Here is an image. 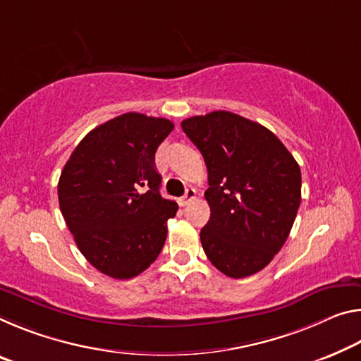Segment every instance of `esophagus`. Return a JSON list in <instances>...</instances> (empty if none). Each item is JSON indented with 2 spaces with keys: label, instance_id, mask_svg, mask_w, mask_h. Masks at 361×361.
Wrapping results in <instances>:
<instances>
[{
  "label": "esophagus",
  "instance_id": "esophagus-1",
  "mask_svg": "<svg viewBox=\"0 0 361 361\" xmlns=\"http://www.w3.org/2000/svg\"><path fill=\"white\" fill-rule=\"evenodd\" d=\"M194 197H196V190H194V188H188L185 196H183L180 201L183 205H186V204H190Z\"/></svg>",
  "mask_w": 361,
  "mask_h": 361
}]
</instances>
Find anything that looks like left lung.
Segmentation results:
<instances>
[{
    "label": "left lung",
    "instance_id": "8db88e82",
    "mask_svg": "<svg viewBox=\"0 0 361 361\" xmlns=\"http://www.w3.org/2000/svg\"><path fill=\"white\" fill-rule=\"evenodd\" d=\"M209 171L201 243L216 270L245 278L281 250L300 205V167L276 135L228 111L181 122Z\"/></svg>",
    "mask_w": 361,
    "mask_h": 361
}]
</instances>
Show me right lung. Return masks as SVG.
I'll use <instances>...</instances> for the list:
<instances>
[{"label":"right lung","mask_w":361,"mask_h":361,"mask_svg":"<svg viewBox=\"0 0 361 361\" xmlns=\"http://www.w3.org/2000/svg\"><path fill=\"white\" fill-rule=\"evenodd\" d=\"M175 125L122 114L91 130L61 171L57 196L77 247L116 279L138 276L157 259L178 204L160 196L156 151Z\"/></svg>","instance_id":"add662e5"}]
</instances>
